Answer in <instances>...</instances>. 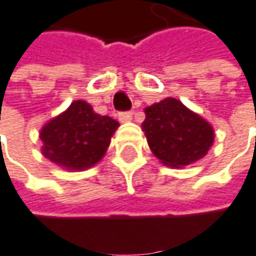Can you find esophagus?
I'll list each match as a JSON object with an SVG mask.
<instances>
[{"instance_id": "esophagus-1", "label": "esophagus", "mask_w": 256, "mask_h": 256, "mask_svg": "<svg viewBox=\"0 0 256 256\" xmlns=\"http://www.w3.org/2000/svg\"><path fill=\"white\" fill-rule=\"evenodd\" d=\"M132 119V112H124V113H119V120L120 122H130Z\"/></svg>"}]
</instances>
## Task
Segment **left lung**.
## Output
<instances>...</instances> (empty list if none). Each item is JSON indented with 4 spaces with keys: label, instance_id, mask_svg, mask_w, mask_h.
<instances>
[{
    "label": "left lung",
    "instance_id": "obj_1",
    "mask_svg": "<svg viewBox=\"0 0 256 256\" xmlns=\"http://www.w3.org/2000/svg\"><path fill=\"white\" fill-rule=\"evenodd\" d=\"M144 114L142 130L148 144L166 166H188L204 158L212 146V126L175 98L146 107Z\"/></svg>",
    "mask_w": 256,
    "mask_h": 256
}]
</instances>
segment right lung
I'll return each instance as SVG.
<instances>
[{
    "mask_svg": "<svg viewBox=\"0 0 256 256\" xmlns=\"http://www.w3.org/2000/svg\"><path fill=\"white\" fill-rule=\"evenodd\" d=\"M118 126V120L94 113L86 101H74L40 130L42 154L68 170L88 169L106 155Z\"/></svg>",
    "mask_w": 256,
    "mask_h": 256,
    "instance_id": "1",
    "label": "right lung"
}]
</instances>
